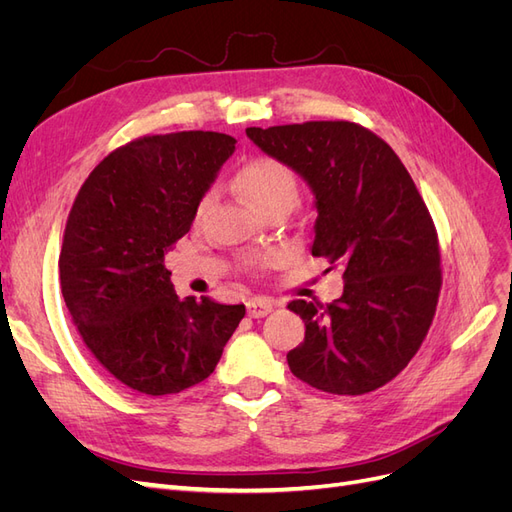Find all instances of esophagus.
<instances>
[{"label":"esophagus","instance_id":"obj_1","mask_svg":"<svg viewBox=\"0 0 512 512\" xmlns=\"http://www.w3.org/2000/svg\"><path fill=\"white\" fill-rule=\"evenodd\" d=\"M273 309V305L267 299H252L247 301V316L250 318H265Z\"/></svg>","mask_w":512,"mask_h":512}]
</instances>
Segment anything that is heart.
Instances as JSON below:
<instances>
[{
    "label": "heart",
    "instance_id": "1",
    "mask_svg": "<svg viewBox=\"0 0 512 512\" xmlns=\"http://www.w3.org/2000/svg\"><path fill=\"white\" fill-rule=\"evenodd\" d=\"M237 179L245 196L250 198L260 211H269L273 207L292 209L299 203L301 185L297 173H294L286 162L273 156H258L250 162H245L239 170ZM207 203L209 194L200 198L198 213L207 207ZM267 260V256H262L256 260V265H265Z\"/></svg>",
    "mask_w": 512,
    "mask_h": 512
}]
</instances>
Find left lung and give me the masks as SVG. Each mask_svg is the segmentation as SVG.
<instances>
[{
	"mask_svg": "<svg viewBox=\"0 0 512 512\" xmlns=\"http://www.w3.org/2000/svg\"><path fill=\"white\" fill-rule=\"evenodd\" d=\"M245 132L312 185V254L344 269L335 303L288 305L305 322L290 371L333 395L380 389L412 361L436 316L440 243L423 196L389 143L354 121Z\"/></svg>",
	"mask_w": 512,
	"mask_h": 512,
	"instance_id": "8db88e82",
	"label": "left lung"
}]
</instances>
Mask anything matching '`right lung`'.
I'll return each mask as SVG.
<instances>
[{"label":"right lung","instance_id":"right-lung-1","mask_svg":"<svg viewBox=\"0 0 512 512\" xmlns=\"http://www.w3.org/2000/svg\"><path fill=\"white\" fill-rule=\"evenodd\" d=\"M235 143L203 130L134 138L108 153L74 198L61 294L91 356L136 393L173 395L207 380L245 316L243 305L181 301L164 267Z\"/></svg>","mask_w":512,"mask_h":512}]
</instances>
